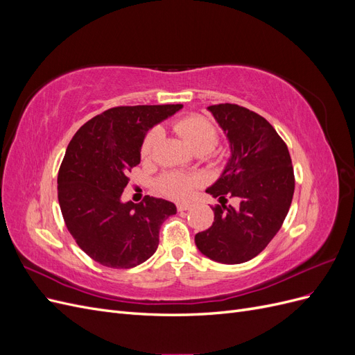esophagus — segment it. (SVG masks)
<instances>
[{
	"label": "esophagus",
	"mask_w": 355,
	"mask_h": 355,
	"mask_svg": "<svg viewBox=\"0 0 355 355\" xmlns=\"http://www.w3.org/2000/svg\"><path fill=\"white\" fill-rule=\"evenodd\" d=\"M191 207V204H188V202H179L178 204V210L179 211H185V210H188Z\"/></svg>",
	"instance_id": "obj_1"
}]
</instances>
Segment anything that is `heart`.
<instances>
[{
	"label": "heart",
	"mask_w": 355,
	"mask_h": 355,
	"mask_svg": "<svg viewBox=\"0 0 355 355\" xmlns=\"http://www.w3.org/2000/svg\"><path fill=\"white\" fill-rule=\"evenodd\" d=\"M175 128L198 154L210 153L219 141L218 128L201 115L184 116L175 124ZM161 139H163V130L159 127H154L153 130H149L141 148L144 158H151L154 155ZM200 184V176L179 173V171H170V173H166L158 179L159 191L175 200H187Z\"/></svg>",
	"instance_id": "heart-1"
}]
</instances>
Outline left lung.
Instances as JSON below:
<instances>
[{"instance_id": "1", "label": "left lung", "mask_w": 355, "mask_h": 355, "mask_svg": "<svg viewBox=\"0 0 355 355\" xmlns=\"http://www.w3.org/2000/svg\"><path fill=\"white\" fill-rule=\"evenodd\" d=\"M231 146L220 178L206 189L219 198L214 222L196 235L198 250L220 263H243L259 254L280 231L295 192L287 145L263 116L234 103L207 108ZM239 198L237 208L226 197Z\"/></svg>"}]
</instances>
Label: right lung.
Wrapping results in <instances>:
<instances>
[{"label": "right lung", "mask_w": 355, "mask_h": 355, "mask_svg": "<svg viewBox=\"0 0 355 355\" xmlns=\"http://www.w3.org/2000/svg\"><path fill=\"white\" fill-rule=\"evenodd\" d=\"M182 105L116 106L93 116L73 135L59 168L58 198L80 249L108 268H133L151 257L163 222L176 206L146 196L123 202L127 173L141 163L151 127Z\"/></svg>", "instance_id": "add662e5"}]
</instances>
